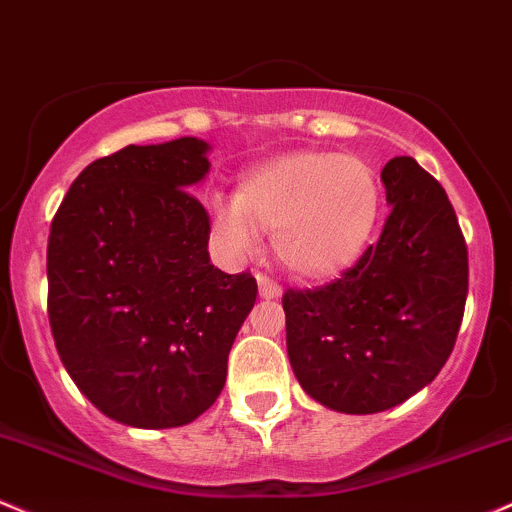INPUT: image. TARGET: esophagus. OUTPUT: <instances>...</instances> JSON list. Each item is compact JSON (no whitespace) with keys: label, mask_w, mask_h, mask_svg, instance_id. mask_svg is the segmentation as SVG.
Returning <instances> with one entry per match:
<instances>
[{"label":"esophagus","mask_w":512,"mask_h":512,"mask_svg":"<svg viewBox=\"0 0 512 512\" xmlns=\"http://www.w3.org/2000/svg\"><path fill=\"white\" fill-rule=\"evenodd\" d=\"M256 283H258V292H261L263 300H273V297H280V292H283L275 280L266 278V275H261V273L256 275Z\"/></svg>","instance_id":"1"}]
</instances>
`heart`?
Instances as JSON below:
<instances>
[{
	"instance_id": "obj_1",
	"label": "heart",
	"mask_w": 512,
	"mask_h": 512,
	"mask_svg": "<svg viewBox=\"0 0 512 512\" xmlns=\"http://www.w3.org/2000/svg\"><path fill=\"white\" fill-rule=\"evenodd\" d=\"M380 212V186L363 159L292 152L261 164L234 195H212L210 222L222 249L254 254L261 232L290 273L333 278L363 254Z\"/></svg>"
}]
</instances>
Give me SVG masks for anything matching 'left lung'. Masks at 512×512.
I'll use <instances>...</instances> for the list:
<instances>
[{
    "mask_svg": "<svg viewBox=\"0 0 512 512\" xmlns=\"http://www.w3.org/2000/svg\"><path fill=\"white\" fill-rule=\"evenodd\" d=\"M382 237L341 278L283 295L302 389L341 413H377L438 377L469 290L467 244L445 188L411 157L382 169Z\"/></svg>",
    "mask_w": 512,
    "mask_h": 512,
    "instance_id": "8db88e82",
    "label": "left lung"
}]
</instances>
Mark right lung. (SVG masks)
Instances as JSON below:
<instances>
[{
  "label": "right lung",
  "instance_id": "right-lung-1",
  "mask_svg": "<svg viewBox=\"0 0 512 512\" xmlns=\"http://www.w3.org/2000/svg\"><path fill=\"white\" fill-rule=\"evenodd\" d=\"M210 145H128L74 179L48 237V317L86 399L132 428H179L227 380L256 302L251 273L210 263V217L191 188Z\"/></svg>",
  "mask_w": 512,
  "mask_h": 512
}]
</instances>
